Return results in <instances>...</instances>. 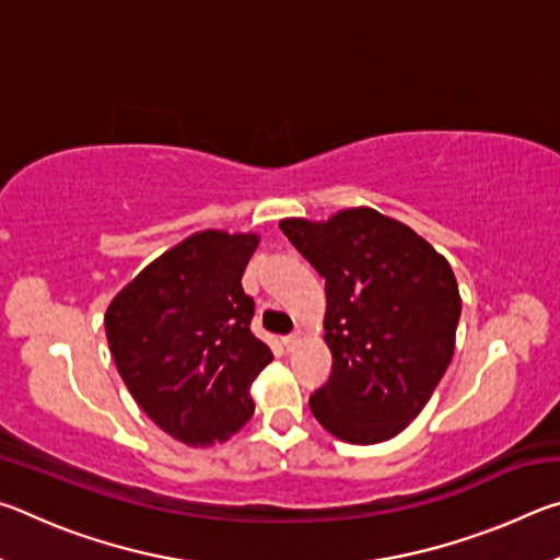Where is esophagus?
I'll return each instance as SVG.
<instances>
[{"label":"esophagus","instance_id":"1","mask_svg":"<svg viewBox=\"0 0 560 560\" xmlns=\"http://www.w3.org/2000/svg\"><path fill=\"white\" fill-rule=\"evenodd\" d=\"M281 343H283V348H287V350H293V348H296V346H299V334L283 336V338H281Z\"/></svg>","mask_w":560,"mask_h":560}]
</instances>
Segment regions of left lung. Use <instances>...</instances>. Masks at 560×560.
I'll return each mask as SVG.
<instances>
[{
    "label": "left lung",
    "instance_id": "1",
    "mask_svg": "<svg viewBox=\"0 0 560 560\" xmlns=\"http://www.w3.org/2000/svg\"><path fill=\"white\" fill-rule=\"evenodd\" d=\"M279 226L326 279L334 368L308 397L311 412L338 440L395 438L428 405L454 353L462 299L447 259L371 207Z\"/></svg>",
    "mask_w": 560,
    "mask_h": 560
}]
</instances>
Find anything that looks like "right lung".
<instances>
[{
  "mask_svg": "<svg viewBox=\"0 0 560 560\" xmlns=\"http://www.w3.org/2000/svg\"><path fill=\"white\" fill-rule=\"evenodd\" d=\"M257 234L197 232L138 273L106 311L122 383L150 420L185 444L224 442L254 412L249 385L271 363L252 334L242 273Z\"/></svg>",
  "mask_w": 560,
  "mask_h": 560,
  "instance_id": "right-lung-1",
  "label": "right lung"
}]
</instances>
